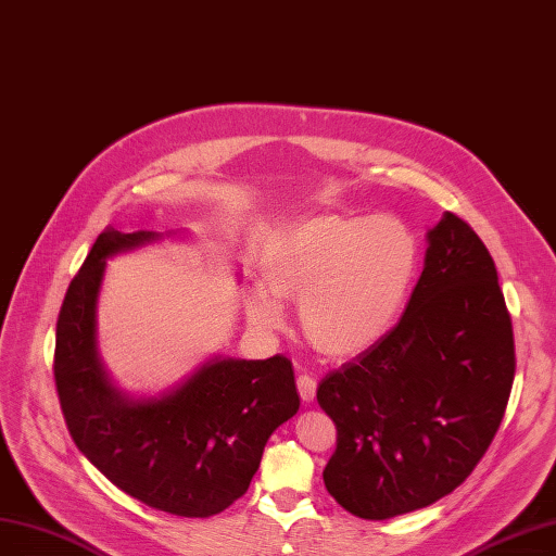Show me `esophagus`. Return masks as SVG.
<instances>
[{
  "instance_id": "esophagus-1",
  "label": "esophagus",
  "mask_w": 556,
  "mask_h": 556,
  "mask_svg": "<svg viewBox=\"0 0 556 556\" xmlns=\"http://www.w3.org/2000/svg\"><path fill=\"white\" fill-rule=\"evenodd\" d=\"M316 389H318V383L311 375L298 377V391H300L302 402H313V397H316Z\"/></svg>"
}]
</instances>
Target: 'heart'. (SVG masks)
Masks as SVG:
<instances>
[{
	"instance_id": "obj_1",
	"label": "heart",
	"mask_w": 556,
	"mask_h": 556,
	"mask_svg": "<svg viewBox=\"0 0 556 556\" xmlns=\"http://www.w3.org/2000/svg\"><path fill=\"white\" fill-rule=\"evenodd\" d=\"M418 256L416 233L395 215H311L281 236L265 265L270 295L252 291L248 318L279 331L281 304L295 302L313 348L333 358L354 356L395 325Z\"/></svg>"
}]
</instances>
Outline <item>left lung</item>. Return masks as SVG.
Segmentation results:
<instances>
[{
  "label": "left lung",
  "instance_id": "8db88e82",
  "mask_svg": "<svg viewBox=\"0 0 556 556\" xmlns=\"http://www.w3.org/2000/svg\"><path fill=\"white\" fill-rule=\"evenodd\" d=\"M400 323L318 386L336 425L323 472L345 511L386 520L462 486L511 395V316L495 263L468 223L443 213Z\"/></svg>",
  "mask_w": 556,
  "mask_h": 556
}]
</instances>
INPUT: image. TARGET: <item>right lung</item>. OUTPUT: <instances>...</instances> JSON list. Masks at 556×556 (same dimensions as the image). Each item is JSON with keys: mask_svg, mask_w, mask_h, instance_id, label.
Wrapping results in <instances>:
<instances>
[{"mask_svg": "<svg viewBox=\"0 0 556 556\" xmlns=\"http://www.w3.org/2000/svg\"><path fill=\"white\" fill-rule=\"evenodd\" d=\"M161 236L106 229L70 281L54 379L72 441L127 495L152 509L208 518L250 489L273 431L300 408L293 364L213 356L154 397H129L98 352V298L106 258Z\"/></svg>", "mask_w": 556, "mask_h": 556, "instance_id": "add662e5", "label": "right lung"}]
</instances>
